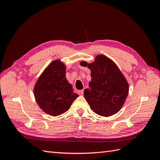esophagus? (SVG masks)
<instances>
[{
  "label": "esophagus",
  "instance_id": "1",
  "mask_svg": "<svg viewBox=\"0 0 160 160\" xmlns=\"http://www.w3.org/2000/svg\"><path fill=\"white\" fill-rule=\"evenodd\" d=\"M83 93H84V90H83V89L78 91V94H79V95H83Z\"/></svg>",
  "mask_w": 160,
  "mask_h": 160
}]
</instances>
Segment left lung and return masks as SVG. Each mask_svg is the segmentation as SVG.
I'll return each mask as SVG.
<instances>
[{
    "mask_svg": "<svg viewBox=\"0 0 160 160\" xmlns=\"http://www.w3.org/2000/svg\"><path fill=\"white\" fill-rule=\"evenodd\" d=\"M83 65L91 70L90 88L85 89L83 94L91 109L103 117L117 113L125 103L129 88L118 65L103 55L96 56L93 62Z\"/></svg>",
    "mask_w": 160,
    "mask_h": 160,
    "instance_id": "8db88e82",
    "label": "left lung"
}]
</instances>
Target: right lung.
Listing matches in <instances>:
<instances>
[{
	"label": "right lung",
	"instance_id": "obj_1",
	"mask_svg": "<svg viewBox=\"0 0 160 160\" xmlns=\"http://www.w3.org/2000/svg\"><path fill=\"white\" fill-rule=\"evenodd\" d=\"M33 91L39 108L54 117L68 111L79 97L66 79V66L60 59L52 61L46 67L37 81Z\"/></svg>",
	"mask_w": 160,
	"mask_h": 160
}]
</instances>
